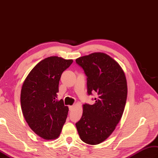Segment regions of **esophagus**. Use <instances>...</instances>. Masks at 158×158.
Segmentation results:
<instances>
[{"label": "esophagus", "mask_w": 158, "mask_h": 158, "mask_svg": "<svg viewBox=\"0 0 158 158\" xmlns=\"http://www.w3.org/2000/svg\"><path fill=\"white\" fill-rule=\"evenodd\" d=\"M74 107H75L74 106H70L69 107V110H70V111H72L73 110Z\"/></svg>", "instance_id": "34e87169"}]
</instances>
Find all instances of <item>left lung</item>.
<instances>
[{"mask_svg": "<svg viewBox=\"0 0 158 158\" xmlns=\"http://www.w3.org/2000/svg\"><path fill=\"white\" fill-rule=\"evenodd\" d=\"M87 77L88 95L96 93L94 105H83L76 123L81 139L90 145L103 142L115 130L127 100L125 75L119 64L103 52H94L75 60Z\"/></svg>", "mask_w": 158, "mask_h": 158, "instance_id": "obj_1", "label": "left lung"}]
</instances>
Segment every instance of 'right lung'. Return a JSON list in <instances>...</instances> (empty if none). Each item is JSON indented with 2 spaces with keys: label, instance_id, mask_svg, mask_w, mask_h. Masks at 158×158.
<instances>
[{
  "label": "right lung",
  "instance_id": "obj_1",
  "mask_svg": "<svg viewBox=\"0 0 158 158\" xmlns=\"http://www.w3.org/2000/svg\"><path fill=\"white\" fill-rule=\"evenodd\" d=\"M73 61L56 56L44 59L31 71L23 84V116L32 130L44 139L57 138L66 121L69 108L63 100L56 98L60 76Z\"/></svg>",
  "mask_w": 158,
  "mask_h": 158
}]
</instances>
